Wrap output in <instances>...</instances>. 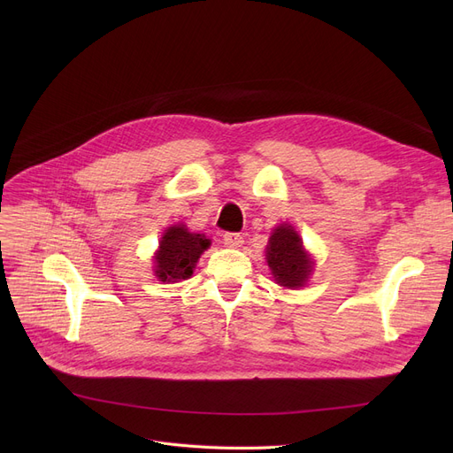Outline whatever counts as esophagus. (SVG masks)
Listing matches in <instances>:
<instances>
[{"mask_svg":"<svg viewBox=\"0 0 453 453\" xmlns=\"http://www.w3.org/2000/svg\"><path fill=\"white\" fill-rule=\"evenodd\" d=\"M224 244L227 248H241L244 244V236L241 233H226L224 234Z\"/></svg>","mask_w":453,"mask_h":453,"instance_id":"esophagus-1","label":"esophagus"}]
</instances>
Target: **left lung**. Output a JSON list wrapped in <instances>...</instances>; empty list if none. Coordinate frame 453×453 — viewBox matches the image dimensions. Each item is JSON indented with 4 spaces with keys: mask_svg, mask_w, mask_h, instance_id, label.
Returning a JSON list of instances; mask_svg holds the SVG:
<instances>
[{
    "mask_svg": "<svg viewBox=\"0 0 453 453\" xmlns=\"http://www.w3.org/2000/svg\"><path fill=\"white\" fill-rule=\"evenodd\" d=\"M266 263L275 282L290 290L304 287L314 268V260L303 248L299 233L288 224L273 229L266 248Z\"/></svg>",
    "mask_w": 453,
    "mask_h": 453,
    "instance_id": "1",
    "label": "left lung"
}]
</instances>
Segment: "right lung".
<instances>
[{
  "label": "right lung",
  "mask_w": 453,
  "mask_h": 453,
  "mask_svg": "<svg viewBox=\"0 0 453 453\" xmlns=\"http://www.w3.org/2000/svg\"><path fill=\"white\" fill-rule=\"evenodd\" d=\"M211 246L203 233H190L183 224L166 229L154 255V272L163 282L188 279L196 268L200 255Z\"/></svg>",
  "instance_id": "add662e5"
}]
</instances>
